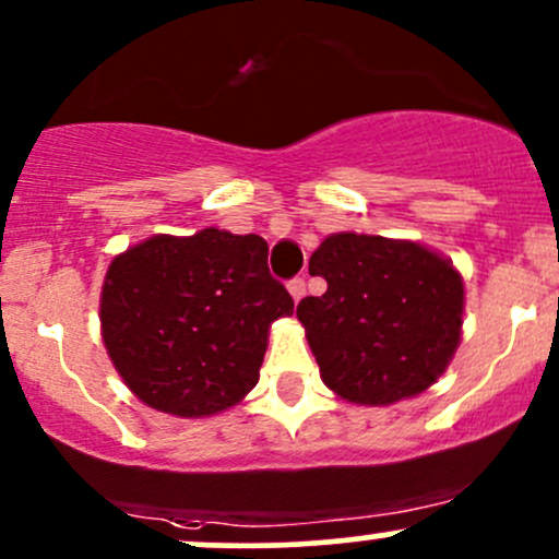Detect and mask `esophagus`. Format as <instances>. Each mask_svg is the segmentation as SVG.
<instances>
[{"label": "esophagus", "instance_id": "34e87169", "mask_svg": "<svg viewBox=\"0 0 559 559\" xmlns=\"http://www.w3.org/2000/svg\"><path fill=\"white\" fill-rule=\"evenodd\" d=\"M305 281L302 278H294V281H289V294H292V299L294 302H299V299L305 297Z\"/></svg>", "mask_w": 559, "mask_h": 559}]
</instances>
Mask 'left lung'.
<instances>
[{
  "label": "left lung",
  "instance_id": "left-lung-1",
  "mask_svg": "<svg viewBox=\"0 0 559 559\" xmlns=\"http://www.w3.org/2000/svg\"><path fill=\"white\" fill-rule=\"evenodd\" d=\"M326 278L297 308L323 384L347 403L392 406L432 388L462 342L464 281L419 241L331 233L310 257Z\"/></svg>",
  "mask_w": 559,
  "mask_h": 559
}]
</instances>
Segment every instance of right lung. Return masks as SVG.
I'll return each instance as SVG.
<instances>
[{
  "label": "right lung",
  "mask_w": 559,
  "mask_h": 559,
  "mask_svg": "<svg viewBox=\"0 0 559 559\" xmlns=\"http://www.w3.org/2000/svg\"><path fill=\"white\" fill-rule=\"evenodd\" d=\"M292 312L294 299L267 270L265 238L219 228L156 233L110 260L100 334L134 397L201 419L247 397L270 323Z\"/></svg>",
  "instance_id": "right-lung-1"
}]
</instances>
